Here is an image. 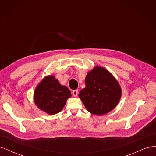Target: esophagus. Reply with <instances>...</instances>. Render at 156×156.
<instances>
[{"label": "esophagus", "mask_w": 156, "mask_h": 156, "mask_svg": "<svg viewBox=\"0 0 156 156\" xmlns=\"http://www.w3.org/2000/svg\"><path fill=\"white\" fill-rule=\"evenodd\" d=\"M72 94H73V96L77 97V95H78V90H73L72 92Z\"/></svg>", "instance_id": "obj_1"}]
</instances>
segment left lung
Instances as JSON below:
<instances>
[{"mask_svg":"<svg viewBox=\"0 0 156 156\" xmlns=\"http://www.w3.org/2000/svg\"><path fill=\"white\" fill-rule=\"evenodd\" d=\"M86 87L79 92L81 99L88 112L103 115L111 111L119 103L122 90L119 83L105 68L96 66L85 79Z\"/></svg>","mask_w":156,"mask_h":156,"instance_id":"8db88e82","label":"left lung"}]
</instances>
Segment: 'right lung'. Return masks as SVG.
<instances>
[{
    "label": "right lung",
    "instance_id": "add662e5",
    "mask_svg": "<svg viewBox=\"0 0 156 156\" xmlns=\"http://www.w3.org/2000/svg\"><path fill=\"white\" fill-rule=\"evenodd\" d=\"M72 94L53 75L45 77L35 89L34 100L40 109L50 115L60 112Z\"/></svg>",
    "mask_w": 156,
    "mask_h": 156
}]
</instances>
